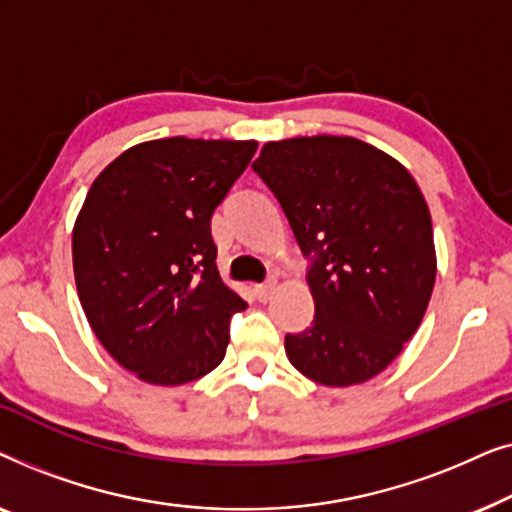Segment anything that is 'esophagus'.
I'll list each match as a JSON object with an SVG mask.
<instances>
[{"label":"esophagus","instance_id":"34e87169","mask_svg":"<svg viewBox=\"0 0 512 512\" xmlns=\"http://www.w3.org/2000/svg\"><path fill=\"white\" fill-rule=\"evenodd\" d=\"M275 289H277V282H275V279H272V282L256 284L254 286V293H256V298L261 300V303H265V300H270V296H272V293H275Z\"/></svg>","mask_w":512,"mask_h":512}]
</instances>
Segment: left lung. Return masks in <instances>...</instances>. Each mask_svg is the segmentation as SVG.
Instances as JSON below:
<instances>
[{"instance_id": "8db88e82", "label": "left lung", "mask_w": 512, "mask_h": 512, "mask_svg": "<svg viewBox=\"0 0 512 512\" xmlns=\"http://www.w3.org/2000/svg\"><path fill=\"white\" fill-rule=\"evenodd\" d=\"M254 170L303 254H314L312 326L286 335L291 366L342 389L391 366L417 333L433 284L431 214L412 174L373 144L312 135L268 142Z\"/></svg>"}]
</instances>
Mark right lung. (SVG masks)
<instances>
[{
    "mask_svg": "<svg viewBox=\"0 0 512 512\" xmlns=\"http://www.w3.org/2000/svg\"><path fill=\"white\" fill-rule=\"evenodd\" d=\"M256 139L165 137L130 146L90 186L72 230L76 291L118 366L156 387L200 380L247 303L221 279L212 212Z\"/></svg>",
    "mask_w": 512,
    "mask_h": 512,
    "instance_id": "right-lung-1",
    "label": "right lung"
}]
</instances>
